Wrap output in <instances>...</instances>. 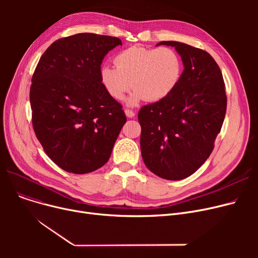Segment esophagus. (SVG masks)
Returning a JSON list of instances; mask_svg holds the SVG:
<instances>
[{"mask_svg": "<svg viewBox=\"0 0 258 258\" xmlns=\"http://www.w3.org/2000/svg\"><path fill=\"white\" fill-rule=\"evenodd\" d=\"M124 113H125L126 117H128V118H133V117H135V115H136V113L133 112L132 110H127V108L124 111Z\"/></svg>", "mask_w": 258, "mask_h": 258, "instance_id": "obj_1", "label": "esophagus"}]
</instances>
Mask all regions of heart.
<instances>
[{"label": "heart", "mask_w": 258, "mask_h": 258, "mask_svg": "<svg viewBox=\"0 0 258 258\" xmlns=\"http://www.w3.org/2000/svg\"><path fill=\"white\" fill-rule=\"evenodd\" d=\"M116 66L104 63L100 68L101 84L114 99L120 100L131 89L128 105L140 101L156 102L166 98L177 88L182 76L183 64L174 50L133 46L120 52Z\"/></svg>", "instance_id": "heart-1"}]
</instances>
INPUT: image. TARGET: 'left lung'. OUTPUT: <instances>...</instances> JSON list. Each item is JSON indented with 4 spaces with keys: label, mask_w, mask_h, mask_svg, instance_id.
I'll return each instance as SVG.
<instances>
[{
    "label": "left lung",
    "mask_w": 258,
    "mask_h": 258,
    "mask_svg": "<svg viewBox=\"0 0 258 258\" xmlns=\"http://www.w3.org/2000/svg\"><path fill=\"white\" fill-rule=\"evenodd\" d=\"M173 47L184 70L164 99L141 107L140 146L146 167L162 179L178 181L196 172L213 151L226 115L222 72L209 53L187 44Z\"/></svg>",
    "instance_id": "1"
}]
</instances>
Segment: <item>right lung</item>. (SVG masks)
Returning a JSON list of instances; mask_svg holds the SVG:
<instances>
[{"instance_id": "add662e5", "label": "right lung", "mask_w": 258, "mask_h": 258, "mask_svg": "<svg viewBox=\"0 0 258 258\" xmlns=\"http://www.w3.org/2000/svg\"><path fill=\"white\" fill-rule=\"evenodd\" d=\"M121 39L78 33L54 42L32 77L30 104L36 137L61 169L77 174L103 166L126 122L121 104L106 92L100 66Z\"/></svg>"}]
</instances>
